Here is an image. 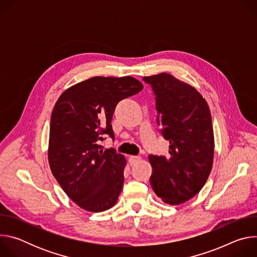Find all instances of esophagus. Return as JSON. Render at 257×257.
<instances>
[{"label": "esophagus", "mask_w": 257, "mask_h": 257, "mask_svg": "<svg viewBox=\"0 0 257 257\" xmlns=\"http://www.w3.org/2000/svg\"><path fill=\"white\" fill-rule=\"evenodd\" d=\"M140 160H141V158H140V157H137V156H131V157L129 158V164H130L131 166H133V165H135L136 163H138Z\"/></svg>", "instance_id": "esophagus-1"}]
</instances>
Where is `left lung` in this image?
<instances>
[{
	"label": "left lung",
	"mask_w": 257,
	"mask_h": 257,
	"mask_svg": "<svg viewBox=\"0 0 257 257\" xmlns=\"http://www.w3.org/2000/svg\"><path fill=\"white\" fill-rule=\"evenodd\" d=\"M143 80L152 85L158 124L170 142L167 157H149L151 185L165 203H184L201 190L212 168L214 138L208 104L196 88L169 73Z\"/></svg>",
	"instance_id": "1"
}]
</instances>
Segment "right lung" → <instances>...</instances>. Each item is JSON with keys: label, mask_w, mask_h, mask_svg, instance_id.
<instances>
[{"label": "right lung", "mask_w": 257, "mask_h": 257, "mask_svg": "<svg viewBox=\"0 0 257 257\" xmlns=\"http://www.w3.org/2000/svg\"><path fill=\"white\" fill-rule=\"evenodd\" d=\"M143 88L137 79L95 76L66 89L52 112L48 159L65 193L79 207L100 212L113 207L124 184L126 159L103 150L114 139L112 118L118 102Z\"/></svg>", "instance_id": "1"}]
</instances>
